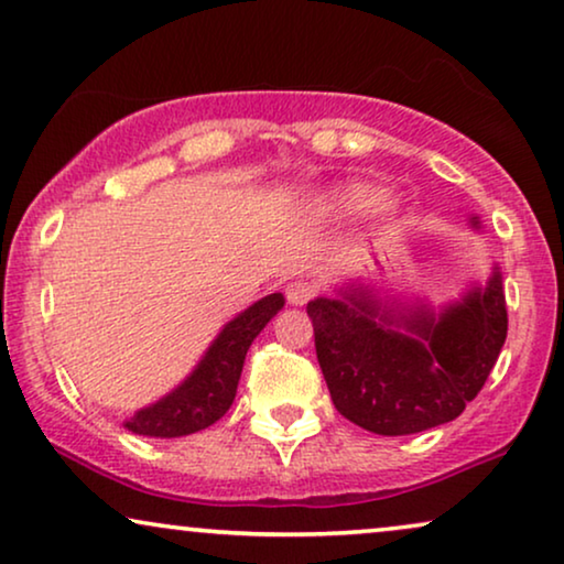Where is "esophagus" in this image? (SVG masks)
Masks as SVG:
<instances>
[{
	"instance_id": "34e87169",
	"label": "esophagus",
	"mask_w": 564,
	"mask_h": 564,
	"mask_svg": "<svg viewBox=\"0 0 564 564\" xmlns=\"http://www.w3.org/2000/svg\"><path fill=\"white\" fill-rule=\"evenodd\" d=\"M316 293V285L312 281H293L285 285V296H289V304L291 306H304L308 299H312Z\"/></svg>"
}]
</instances>
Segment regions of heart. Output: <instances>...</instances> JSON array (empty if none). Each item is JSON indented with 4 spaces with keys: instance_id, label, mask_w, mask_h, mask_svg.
Listing matches in <instances>:
<instances>
[{
    "instance_id": "1",
    "label": "heart",
    "mask_w": 564,
    "mask_h": 564,
    "mask_svg": "<svg viewBox=\"0 0 564 564\" xmlns=\"http://www.w3.org/2000/svg\"><path fill=\"white\" fill-rule=\"evenodd\" d=\"M380 202H383V196L365 186H347L337 194V204L343 209H368V206H376Z\"/></svg>"
}]
</instances>
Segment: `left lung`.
Returning a JSON list of instances; mask_svg holds the SVG:
<instances>
[{
  "instance_id": "left-lung-1",
  "label": "left lung",
  "mask_w": 564,
  "mask_h": 564,
  "mask_svg": "<svg viewBox=\"0 0 564 564\" xmlns=\"http://www.w3.org/2000/svg\"><path fill=\"white\" fill-rule=\"evenodd\" d=\"M480 229V219L470 217ZM329 395L345 419L383 437L447 424L486 383L509 329L503 273L470 281L457 299L380 296L347 279L306 304Z\"/></svg>"
}]
</instances>
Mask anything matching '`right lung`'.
Wrapping results in <instances>:
<instances>
[{"mask_svg":"<svg viewBox=\"0 0 564 564\" xmlns=\"http://www.w3.org/2000/svg\"><path fill=\"white\" fill-rule=\"evenodd\" d=\"M285 304L283 293H268L232 316L206 347L194 370L161 399L124 419V430L142 437H186L219 422L232 406L245 355L268 322Z\"/></svg>","mask_w":564,"mask_h":564,"instance_id":"obj_1","label":"right lung"}]
</instances>
